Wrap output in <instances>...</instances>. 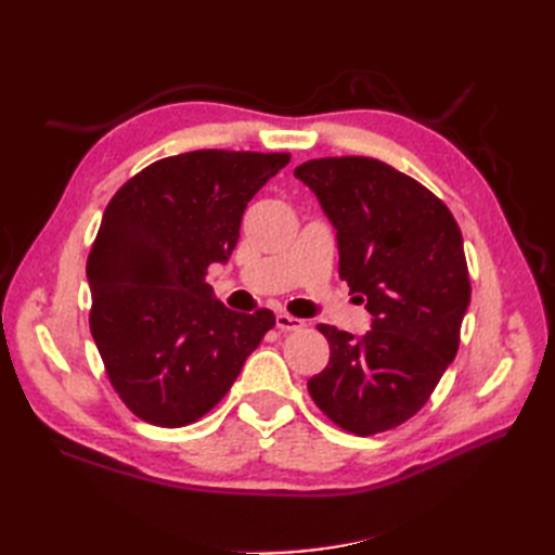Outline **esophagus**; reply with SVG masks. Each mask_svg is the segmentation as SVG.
<instances>
[{"mask_svg": "<svg viewBox=\"0 0 555 555\" xmlns=\"http://www.w3.org/2000/svg\"><path fill=\"white\" fill-rule=\"evenodd\" d=\"M276 326L281 328V332H300L305 322L298 320V317L288 314V312H281V314H276Z\"/></svg>", "mask_w": 555, "mask_h": 555, "instance_id": "esophagus-1", "label": "esophagus"}]
</instances>
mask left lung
Listing matches in <instances>:
<instances>
[{"mask_svg": "<svg viewBox=\"0 0 555 555\" xmlns=\"http://www.w3.org/2000/svg\"><path fill=\"white\" fill-rule=\"evenodd\" d=\"M336 227L338 276L367 300L362 338L320 324L332 356L308 391L336 427L372 436L417 415L453 362L469 305L463 235L439 197L372 157L296 167Z\"/></svg>", "mask_w": 555, "mask_h": 555, "instance_id": "1", "label": "left lung"}]
</instances>
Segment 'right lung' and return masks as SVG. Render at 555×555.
Masks as SVG:
<instances>
[{
  "label": "right lung",
  "instance_id": "right-lung-1",
  "mask_svg": "<svg viewBox=\"0 0 555 555\" xmlns=\"http://www.w3.org/2000/svg\"><path fill=\"white\" fill-rule=\"evenodd\" d=\"M288 152L195 150L150 164L109 199L88 255L90 332L126 408L185 427L215 408L276 317L233 312L205 281Z\"/></svg>",
  "mask_w": 555,
  "mask_h": 555
}]
</instances>
